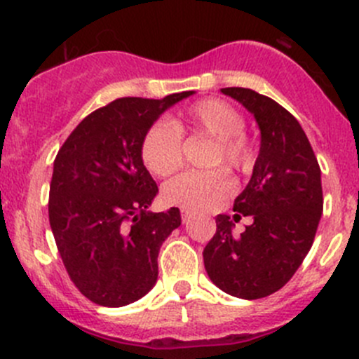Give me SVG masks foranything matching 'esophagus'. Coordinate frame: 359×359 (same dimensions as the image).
I'll use <instances>...</instances> for the list:
<instances>
[{
  "instance_id": "obj_1",
  "label": "esophagus",
  "mask_w": 359,
  "mask_h": 359,
  "mask_svg": "<svg viewBox=\"0 0 359 359\" xmlns=\"http://www.w3.org/2000/svg\"><path fill=\"white\" fill-rule=\"evenodd\" d=\"M180 217H182V222H184V224L189 222V219H191V212H189V210L182 208V210H180Z\"/></svg>"
}]
</instances>
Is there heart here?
Returning a JSON list of instances; mask_svg holds the SVG:
<instances>
[{
  "instance_id": "1",
  "label": "heart",
  "mask_w": 359,
  "mask_h": 359,
  "mask_svg": "<svg viewBox=\"0 0 359 359\" xmlns=\"http://www.w3.org/2000/svg\"><path fill=\"white\" fill-rule=\"evenodd\" d=\"M245 118L236 107L219 99H205L180 112L172 123L149 126L140 144V156L151 173L166 177L182 165V133L206 135L213 140L206 166L224 165L234 172H248L255 161L245 137ZM233 193V180L224 170L186 172L163 186V201L186 210L215 208Z\"/></svg>"
}]
</instances>
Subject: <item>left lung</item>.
Listing matches in <instances>:
<instances>
[{
    "label": "left lung",
    "mask_w": 359,
    "mask_h": 359,
    "mask_svg": "<svg viewBox=\"0 0 359 359\" xmlns=\"http://www.w3.org/2000/svg\"><path fill=\"white\" fill-rule=\"evenodd\" d=\"M243 104L260 130L252 179L234 200V220L252 217L240 238L229 215H217V233L203 250L208 278L240 299H262L290 281L313 247L323 212L321 170L295 118L250 88H220Z\"/></svg>",
    "instance_id": "obj_1"
}]
</instances>
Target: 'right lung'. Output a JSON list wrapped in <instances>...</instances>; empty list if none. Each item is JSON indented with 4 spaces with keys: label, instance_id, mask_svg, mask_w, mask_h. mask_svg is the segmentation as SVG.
I'll return each instance as SVG.
<instances>
[{
    "label": "right lung",
    "instance_id": "add662e5",
    "mask_svg": "<svg viewBox=\"0 0 359 359\" xmlns=\"http://www.w3.org/2000/svg\"><path fill=\"white\" fill-rule=\"evenodd\" d=\"M193 93L112 100L86 116L57 153L50 227L71 281L99 306H126L156 285L159 248L180 226V212H149L158 186L140 144L163 112Z\"/></svg>",
    "mask_w": 359,
    "mask_h": 359
}]
</instances>
